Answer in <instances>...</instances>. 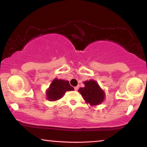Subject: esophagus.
I'll use <instances>...</instances> for the list:
<instances>
[{
    "instance_id": "obj_1",
    "label": "esophagus",
    "mask_w": 147,
    "mask_h": 147,
    "mask_svg": "<svg viewBox=\"0 0 147 147\" xmlns=\"http://www.w3.org/2000/svg\"><path fill=\"white\" fill-rule=\"evenodd\" d=\"M78 86H75V87H74V90H78Z\"/></svg>"
}]
</instances>
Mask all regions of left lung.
I'll return each mask as SVG.
<instances>
[{
    "label": "left lung",
    "mask_w": 147,
    "mask_h": 147,
    "mask_svg": "<svg viewBox=\"0 0 147 147\" xmlns=\"http://www.w3.org/2000/svg\"><path fill=\"white\" fill-rule=\"evenodd\" d=\"M84 87L80 88V92L84 100L90 106H96L101 104L105 100V92L100 87L98 82L94 80H86L84 82Z\"/></svg>",
    "instance_id": "obj_1"
}]
</instances>
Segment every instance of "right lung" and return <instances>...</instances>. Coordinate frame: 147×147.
<instances>
[{"instance_id":"add662e5","label":"right lung","mask_w":147,"mask_h":147,"mask_svg":"<svg viewBox=\"0 0 147 147\" xmlns=\"http://www.w3.org/2000/svg\"><path fill=\"white\" fill-rule=\"evenodd\" d=\"M74 90L68 80L55 78L46 91L47 98L50 101H56L61 99L67 91Z\"/></svg>"}]
</instances>
